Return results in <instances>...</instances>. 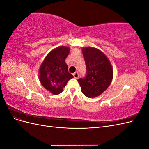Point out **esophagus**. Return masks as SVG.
Returning a JSON list of instances; mask_svg holds the SVG:
<instances>
[{"label":"esophagus","instance_id":"esophagus-1","mask_svg":"<svg viewBox=\"0 0 149 149\" xmlns=\"http://www.w3.org/2000/svg\"><path fill=\"white\" fill-rule=\"evenodd\" d=\"M73 76L74 78L78 79L79 78V73H78V72H75V73L73 74Z\"/></svg>","mask_w":149,"mask_h":149}]
</instances>
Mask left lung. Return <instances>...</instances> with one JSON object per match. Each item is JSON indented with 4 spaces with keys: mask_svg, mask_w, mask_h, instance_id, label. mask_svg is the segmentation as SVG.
Returning a JSON list of instances; mask_svg holds the SVG:
<instances>
[{
    "mask_svg": "<svg viewBox=\"0 0 149 149\" xmlns=\"http://www.w3.org/2000/svg\"><path fill=\"white\" fill-rule=\"evenodd\" d=\"M82 52L86 66V76L78 81L84 95L99 96L109 87L113 78V68L105 54L96 48L85 47Z\"/></svg>",
    "mask_w": 149,
    "mask_h": 149,
    "instance_id": "1",
    "label": "left lung"
}]
</instances>
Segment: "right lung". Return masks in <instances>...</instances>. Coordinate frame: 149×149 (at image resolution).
Returning <instances> with one entry per match:
<instances>
[{
    "mask_svg": "<svg viewBox=\"0 0 149 149\" xmlns=\"http://www.w3.org/2000/svg\"><path fill=\"white\" fill-rule=\"evenodd\" d=\"M68 47H58L49 52L39 70V79L42 85L48 91L56 95L63 91L67 82L74 78L68 73L65 59L69 55Z\"/></svg>",
    "mask_w": 149,
    "mask_h": 149,
    "instance_id": "add662e5",
    "label": "right lung"
}]
</instances>
